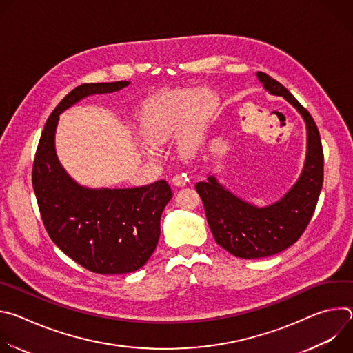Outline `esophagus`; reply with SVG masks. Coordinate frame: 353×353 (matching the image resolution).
Instances as JSON below:
<instances>
[{
	"label": "esophagus",
	"mask_w": 353,
	"mask_h": 353,
	"mask_svg": "<svg viewBox=\"0 0 353 353\" xmlns=\"http://www.w3.org/2000/svg\"><path fill=\"white\" fill-rule=\"evenodd\" d=\"M172 181H173V184H174V185H177V187H183V185H185V183L188 181V179H187V176H185V174L176 173V174L173 176Z\"/></svg>",
	"instance_id": "1"
}]
</instances>
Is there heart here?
Listing matches in <instances>:
<instances>
[{
  "label": "heart",
  "mask_w": 353,
  "mask_h": 353,
  "mask_svg": "<svg viewBox=\"0 0 353 353\" xmlns=\"http://www.w3.org/2000/svg\"><path fill=\"white\" fill-rule=\"evenodd\" d=\"M216 97L201 89H180L150 102L142 117V135L152 145H161L180 132V148L192 152L199 145L205 128L215 112Z\"/></svg>",
  "instance_id": "1"
}]
</instances>
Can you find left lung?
<instances>
[{"mask_svg":"<svg viewBox=\"0 0 353 353\" xmlns=\"http://www.w3.org/2000/svg\"><path fill=\"white\" fill-rule=\"evenodd\" d=\"M257 77L271 94L283 96L306 121L307 155L301 176L281 201L265 208L237 198L214 176L195 184L215 241L230 254L248 260L274 256L299 240L314 214L324 179L323 145L312 114L282 83L264 72Z\"/></svg>","mask_w":353,"mask_h":353,"instance_id":"8db88e82","label":"left lung"}]
</instances>
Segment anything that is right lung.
<instances>
[{
  "label": "right lung",
  "instance_id": "right-lung-1",
  "mask_svg": "<svg viewBox=\"0 0 353 353\" xmlns=\"http://www.w3.org/2000/svg\"><path fill=\"white\" fill-rule=\"evenodd\" d=\"M128 83H82L72 89L46 121L32 169V184L48 236L75 263L103 275L134 272L152 256L172 188L166 180L135 188L81 187L56 157L54 134L60 113L78 100L93 93H112Z\"/></svg>",
  "mask_w": 353,
  "mask_h": 353
}]
</instances>
